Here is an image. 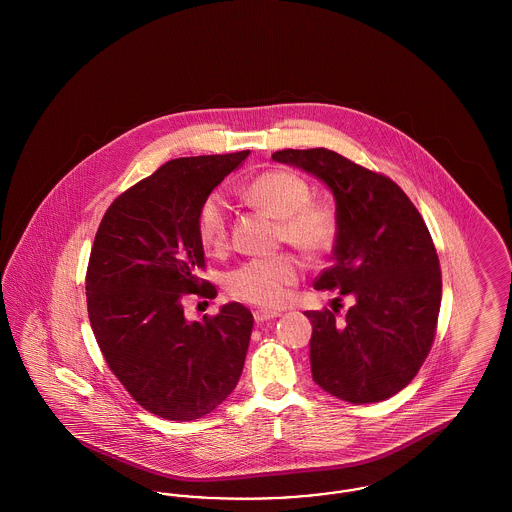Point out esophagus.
I'll return each mask as SVG.
<instances>
[{"label": "esophagus", "mask_w": 512, "mask_h": 512, "mask_svg": "<svg viewBox=\"0 0 512 512\" xmlns=\"http://www.w3.org/2000/svg\"><path fill=\"white\" fill-rule=\"evenodd\" d=\"M253 317H255L257 324H261V322H267V320H274V318L280 317V313L278 311H255Z\"/></svg>", "instance_id": "esophagus-1"}]
</instances>
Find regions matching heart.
Instances as JSON below:
<instances>
[{
    "label": "heart",
    "mask_w": 512,
    "mask_h": 512,
    "mask_svg": "<svg viewBox=\"0 0 512 512\" xmlns=\"http://www.w3.org/2000/svg\"><path fill=\"white\" fill-rule=\"evenodd\" d=\"M245 199L278 220V240L305 255L326 253L338 238V217L326 203L311 201L309 184L290 171L274 169L255 176L244 188ZM197 238L207 253L228 245V211L219 195H209L197 213ZM299 278L297 259L280 253L255 259L228 274V290L245 303L278 307Z\"/></svg>",
    "instance_id": "b5f03b06"
}]
</instances>
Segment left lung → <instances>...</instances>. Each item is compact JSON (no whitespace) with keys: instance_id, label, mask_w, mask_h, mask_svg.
Here are the masks:
<instances>
[{"instance_id":"obj_1","label":"left lung","mask_w":512,"mask_h":512,"mask_svg":"<svg viewBox=\"0 0 512 512\" xmlns=\"http://www.w3.org/2000/svg\"><path fill=\"white\" fill-rule=\"evenodd\" d=\"M272 159L313 174L334 195L338 238L315 290L355 301L343 318L336 309L305 313L313 380L341 401H384L413 380L436 334L441 270L430 232L393 180L336 151L284 149Z\"/></svg>"}]
</instances>
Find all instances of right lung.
<instances>
[{
  "mask_svg": "<svg viewBox=\"0 0 512 512\" xmlns=\"http://www.w3.org/2000/svg\"><path fill=\"white\" fill-rule=\"evenodd\" d=\"M249 151L172 159L117 197L101 219L86 274L88 317L99 349L126 391L149 413L188 422L234 391L253 315L226 303L217 317L188 320L186 293L215 297L199 280L203 201Z\"/></svg>",
  "mask_w": 512,
  "mask_h": 512,
  "instance_id": "right-lung-1",
  "label": "right lung"
}]
</instances>
